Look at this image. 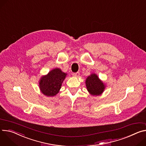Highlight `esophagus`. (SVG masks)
Listing matches in <instances>:
<instances>
[{
    "label": "esophagus",
    "mask_w": 146,
    "mask_h": 146,
    "mask_svg": "<svg viewBox=\"0 0 146 146\" xmlns=\"http://www.w3.org/2000/svg\"><path fill=\"white\" fill-rule=\"evenodd\" d=\"M73 76L74 77H78L80 76V73L79 72H76V73H73Z\"/></svg>",
    "instance_id": "1"
}]
</instances>
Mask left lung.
<instances>
[{"label": "left lung", "mask_w": 146, "mask_h": 146, "mask_svg": "<svg viewBox=\"0 0 146 146\" xmlns=\"http://www.w3.org/2000/svg\"><path fill=\"white\" fill-rule=\"evenodd\" d=\"M88 91L92 96H99L104 91L105 86L96 74L89 76L86 81Z\"/></svg>", "instance_id": "obj_1"}]
</instances>
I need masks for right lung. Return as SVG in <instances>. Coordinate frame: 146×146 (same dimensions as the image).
I'll return each instance as SVG.
<instances>
[{
	"mask_svg": "<svg viewBox=\"0 0 146 146\" xmlns=\"http://www.w3.org/2000/svg\"><path fill=\"white\" fill-rule=\"evenodd\" d=\"M66 76V74L58 68L49 72L46 76L41 77L39 82L41 92L48 97L55 96L59 92Z\"/></svg>",
	"mask_w": 146,
	"mask_h": 146,
	"instance_id": "obj_1",
	"label": "right lung"
}]
</instances>
